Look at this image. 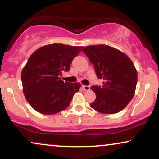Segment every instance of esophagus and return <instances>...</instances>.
Wrapping results in <instances>:
<instances>
[{
	"label": "esophagus",
	"instance_id": "34e87169",
	"mask_svg": "<svg viewBox=\"0 0 159 159\" xmlns=\"http://www.w3.org/2000/svg\"><path fill=\"white\" fill-rule=\"evenodd\" d=\"M82 87H83V89L85 91H88L90 90V86H86V85H82Z\"/></svg>",
	"mask_w": 159,
	"mask_h": 159
}]
</instances>
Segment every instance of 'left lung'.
Returning <instances> with one entry per match:
<instances>
[{
	"label": "left lung",
	"mask_w": 159,
	"mask_h": 159,
	"mask_svg": "<svg viewBox=\"0 0 159 159\" xmlns=\"http://www.w3.org/2000/svg\"><path fill=\"white\" fill-rule=\"evenodd\" d=\"M82 52L94 65L97 78L104 81L102 87H90L96 96L91 107L105 114L123 110L132 99L138 81L132 60L118 49L106 45H89Z\"/></svg>",
	"instance_id": "obj_1"
}]
</instances>
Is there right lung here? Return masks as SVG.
<instances>
[{"mask_svg": "<svg viewBox=\"0 0 159 159\" xmlns=\"http://www.w3.org/2000/svg\"><path fill=\"white\" fill-rule=\"evenodd\" d=\"M82 48L54 43L40 47L30 55L21 72V82L25 98L34 110L55 114L69 106L81 84L64 82L61 75L69 71Z\"/></svg>", "mask_w": 159, "mask_h": 159, "instance_id": "obj_1", "label": "right lung"}]
</instances>
